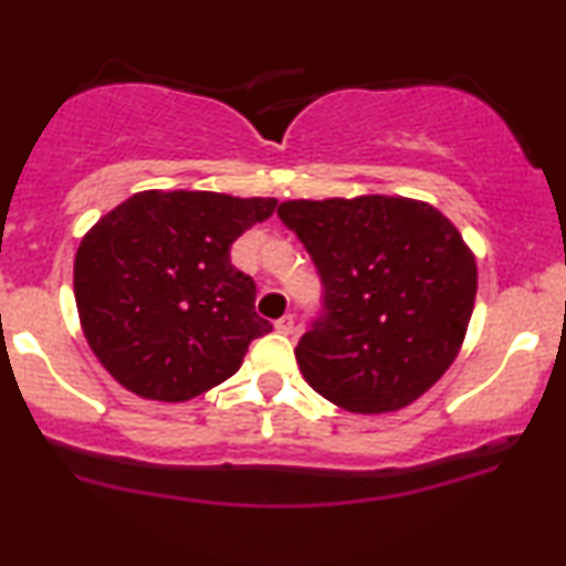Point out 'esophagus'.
I'll return each instance as SVG.
<instances>
[{
  "label": "esophagus",
  "instance_id": "obj_1",
  "mask_svg": "<svg viewBox=\"0 0 566 566\" xmlns=\"http://www.w3.org/2000/svg\"><path fill=\"white\" fill-rule=\"evenodd\" d=\"M274 326H276L279 335H292V332H295V316H292V313H284V316L279 318Z\"/></svg>",
  "mask_w": 566,
  "mask_h": 566
}]
</instances>
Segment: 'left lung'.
<instances>
[{
	"mask_svg": "<svg viewBox=\"0 0 566 566\" xmlns=\"http://www.w3.org/2000/svg\"><path fill=\"white\" fill-rule=\"evenodd\" d=\"M276 213L324 282V318L295 348L305 382L350 413L411 406L467 337L478 261L464 237L398 195L287 200Z\"/></svg>",
	"mask_w": 566,
	"mask_h": 566,
	"instance_id": "8db88e82",
	"label": "left lung"
}]
</instances>
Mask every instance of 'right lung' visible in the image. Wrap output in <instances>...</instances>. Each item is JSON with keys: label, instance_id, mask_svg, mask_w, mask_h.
Here are the masks:
<instances>
[{"label": "right lung", "instance_id": "1", "mask_svg": "<svg viewBox=\"0 0 566 566\" xmlns=\"http://www.w3.org/2000/svg\"><path fill=\"white\" fill-rule=\"evenodd\" d=\"M274 208V197L147 189L86 231L73 292L88 348L115 382L181 403L240 369L271 324L229 248Z\"/></svg>", "mask_w": 566, "mask_h": 566}]
</instances>
